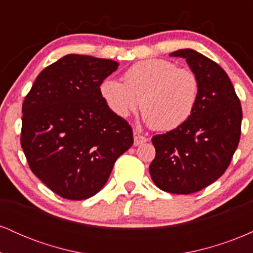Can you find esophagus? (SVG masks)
Masks as SVG:
<instances>
[{"instance_id": "obj_1", "label": "esophagus", "mask_w": 253, "mask_h": 253, "mask_svg": "<svg viewBox=\"0 0 253 253\" xmlns=\"http://www.w3.org/2000/svg\"><path fill=\"white\" fill-rule=\"evenodd\" d=\"M133 138H134V145H135V146L146 143V141L149 140V138H147V136L140 134V133H138V132L133 133Z\"/></svg>"}]
</instances>
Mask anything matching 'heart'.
<instances>
[{"label": "heart", "mask_w": 253, "mask_h": 253, "mask_svg": "<svg viewBox=\"0 0 253 253\" xmlns=\"http://www.w3.org/2000/svg\"><path fill=\"white\" fill-rule=\"evenodd\" d=\"M200 89L193 70L158 58L133 64L125 72L124 83L107 78L100 86L103 101L117 117L127 118L140 103L144 120L157 130L173 129L187 121Z\"/></svg>", "instance_id": "b5f03b06"}]
</instances>
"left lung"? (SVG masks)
Wrapping results in <instances>:
<instances>
[{
	"label": "left lung",
	"instance_id": "8db88e82",
	"mask_svg": "<svg viewBox=\"0 0 253 253\" xmlns=\"http://www.w3.org/2000/svg\"><path fill=\"white\" fill-rule=\"evenodd\" d=\"M170 56L185 58L201 89L187 121L152 138L156 157L150 175L159 189L185 195L223 175L239 144L243 110L233 84L219 64L190 48Z\"/></svg>",
	"mask_w": 253,
	"mask_h": 253
}]
</instances>
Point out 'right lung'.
<instances>
[{
    "label": "right lung",
    "mask_w": 253,
    "mask_h": 253,
    "mask_svg": "<svg viewBox=\"0 0 253 253\" xmlns=\"http://www.w3.org/2000/svg\"><path fill=\"white\" fill-rule=\"evenodd\" d=\"M118 66L110 59L68 54L40 72L22 103L20 141L27 163L64 199L94 196L132 146L128 123L107 107L100 91Z\"/></svg>",
    "instance_id": "obj_1"
}]
</instances>
